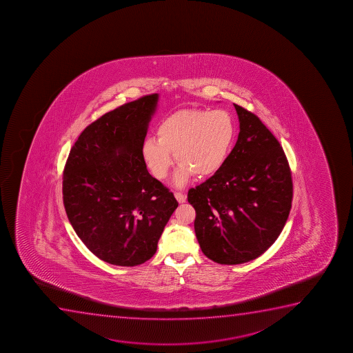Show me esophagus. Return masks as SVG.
I'll return each mask as SVG.
<instances>
[{"label":"esophagus","mask_w":353,"mask_h":353,"mask_svg":"<svg viewBox=\"0 0 353 353\" xmlns=\"http://www.w3.org/2000/svg\"><path fill=\"white\" fill-rule=\"evenodd\" d=\"M174 197L179 201V203H184L187 201V197L182 192H174Z\"/></svg>","instance_id":"34e87169"}]
</instances>
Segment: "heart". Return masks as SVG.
Here are the masks:
<instances>
[{"label": "heart", "mask_w": 353, "mask_h": 353, "mask_svg": "<svg viewBox=\"0 0 353 353\" xmlns=\"http://www.w3.org/2000/svg\"><path fill=\"white\" fill-rule=\"evenodd\" d=\"M236 136V125L224 110H185L166 117L158 125L157 137H148L141 156L150 172L164 179L176 162L174 185L182 188L192 174L208 179L223 168Z\"/></svg>", "instance_id": "obj_1"}]
</instances>
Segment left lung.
I'll use <instances>...</instances> for the list:
<instances>
[{
  "label": "left lung",
  "instance_id": "left-lung-1",
  "mask_svg": "<svg viewBox=\"0 0 353 353\" xmlns=\"http://www.w3.org/2000/svg\"><path fill=\"white\" fill-rule=\"evenodd\" d=\"M240 132L217 174L188 192L204 255L221 265L254 260L286 224L293 183L285 152L254 113L234 104Z\"/></svg>",
  "mask_w": 353,
  "mask_h": 353
}]
</instances>
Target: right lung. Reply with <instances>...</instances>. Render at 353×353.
Masks as SVG:
<instances>
[{"instance_id":"add662e5","label":"right lung","mask_w":353,"mask_h":353,"mask_svg":"<svg viewBox=\"0 0 353 353\" xmlns=\"http://www.w3.org/2000/svg\"><path fill=\"white\" fill-rule=\"evenodd\" d=\"M159 94L143 97L88 125L63 171L67 217L92 253L133 267L154 256L174 209V194L146 169L141 145Z\"/></svg>"}]
</instances>
